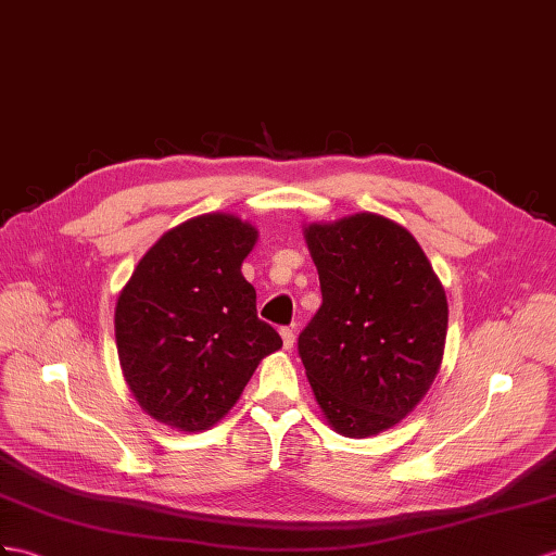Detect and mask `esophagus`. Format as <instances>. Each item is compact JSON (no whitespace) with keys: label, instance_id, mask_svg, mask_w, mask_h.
I'll list each match as a JSON object with an SVG mask.
<instances>
[{"label":"esophagus","instance_id":"34e87169","mask_svg":"<svg viewBox=\"0 0 556 556\" xmlns=\"http://www.w3.org/2000/svg\"><path fill=\"white\" fill-rule=\"evenodd\" d=\"M279 333H281V340H283V348L291 350L293 343H295V331L291 329V326H283V329H281Z\"/></svg>","mask_w":556,"mask_h":556}]
</instances>
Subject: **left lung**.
<instances>
[{
  "mask_svg": "<svg viewBox=\"0 0 556 556\" xmlns=\"http://www.w3.org/2000/svg\"><path fill=\"white\" fill-rule=\"evenodd\" d=\"M321 307L298 338L305 374L336 432H386L434 382L444 357L448 303L406 227L376 213L312 223Z\"/></svg>",
  "mask_w": 556,
  "mask_h": 556,
  "instance_id": "1",
  "label": "left lung"
}]
</instances>
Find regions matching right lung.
I'll return each instance as SVG.
<instances>
[{
	"label": "right lung",
	"instance_id": "obj_1",
	"mask_svg": "<svg viewBox=\"0 0 556 556\" xmlns=\"http://www.w3.org/2000/svg\"><path fill=\"white\" fill-rule=\"evenodd\" d=\"M255 239L251 223L204 213L156 239L122 289L119 364L154 420L180 432L208 430L237 404L261 359L281 348L241 275Z\"/></svg>",
	"mask_w": 556,
	"mask_h": 556
}]
</instances>
